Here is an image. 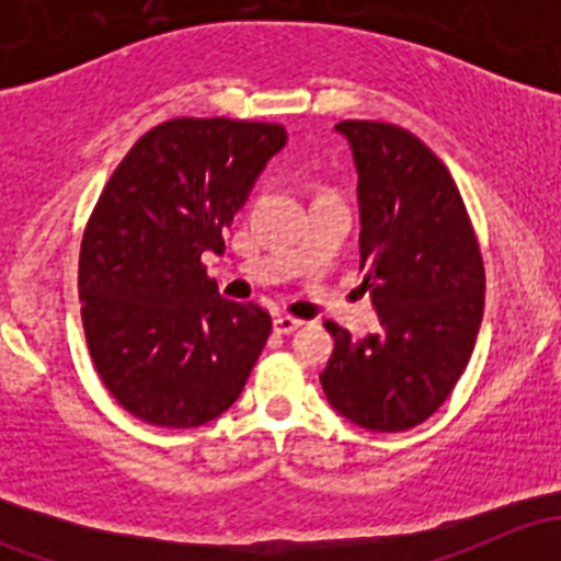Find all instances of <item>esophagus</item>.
Instances as JSON below:
<instances>
[{"instance_id": "esophagus-1", "label": "esophagus", "mask_w": 561, "mask_h": 561, "mask_svg": "<svg viewBox=\"0 0 561 561\" xmlns=\"http://www.w3.org/2000/svg\"><path fill=\"white\" fill-rule=\"evenodd\" d=\"M298 328H301V320H296V317H290V314H279V317H274V331L276 333H293V331H298Z\"/></svg>"}]
</instances>
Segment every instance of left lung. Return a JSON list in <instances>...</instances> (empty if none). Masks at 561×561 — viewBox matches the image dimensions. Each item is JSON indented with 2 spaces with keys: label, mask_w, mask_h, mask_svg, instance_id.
I'll use <instances>...</instances> for the list:
<instances>
[{
  "label": "left lung",
  "mask_w": 561,
  "mask_h": 561,
  "mask_svg": "<svg viewBox=\"0 0 561 561\" xmlns=\"http://www.w3.org/2000/svg\"><path fill=\"white\" fill-rule=\"evenodd\" d=\"M358 173L360 290L380 333L325 322L320 382L333 410L369 432H404L439 410L467 369L483 320V260L448 168L407 129L339 122Z\"/></svg>",
  "instance_id": "1"
}]
</instances>
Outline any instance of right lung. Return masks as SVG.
<instances>
[{
    "label": "right lung",
    "mask_w": 561,
    "mask_h": 561,
    "mask_svg": "<svg viewBox=\"0 0 561 561\" xmlns=\"http://www.w3.org/2000/svg\"><path fill=\"white\" fill-rule=\"evenodd\" d=\"M287 144L279 124L173 118L149 129L89 219L78 293L113 399L151 426L192 428L233 407L271 333L257 304L219 296L203 252Z\"/></svg>",
    "instance_id": "obj_1"
}]
</instances>
